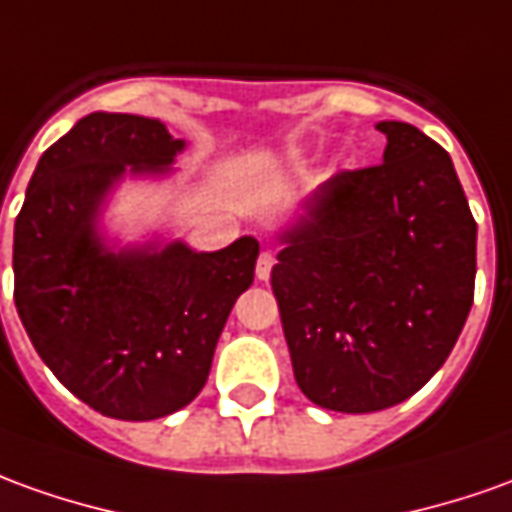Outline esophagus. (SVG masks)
<instances>
[{"label": "esophagus", "mask_w": 512, "mask_h": 512, "mask_svg": "<svg viewBox=\"0 0 512 512\" xmlns=\"http://www.w3.org/2000/svg\"><path fill=\"white\" fill-rule=\"evenodd\" d=\"M273 264H276V256H273L270 250H262V253H259V262H256V278H259V281H267L270 273H273Z\"/></svg>", "instance_id": "1"}]
</instances>
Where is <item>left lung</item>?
<instances>
[{
	"mask_svg": "<svg viewBox=\"0 0 512 512\" xmlns=\"http://www.w3.org/2000/svg\"><path fill=\"white\" fill-rule=\"evenodd\" d=\"M376 128L382 164L323 183L270 276L295 382L334 412L418 393L474 303L477 222L449 153L407 122Z\"/></svg>",
	"mask_w": 512,
	"mask_h": 512,
	"instance_id": "8db88e82",
	"label": "left lung"
}]
</instances>
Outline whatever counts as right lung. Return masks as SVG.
<instances>
[{
    "label": "right lung",
    "mask_w": 512,
    "mask_h": 512,
    "mask_svg": "<svg viewBox=\"0 0 512 512\" xmlns=\"http://www.w3.org/2000/svg\"><path fill=\"white\" fill-rule=\"evenodd\" d=\"M181 147L158 119L88 114L41 155L16 217L13 301L38 357L119 421L164 418L203 390L259 259L253 236L217 253L100 248L91 220L105 189L125 167H167Z\"/></svg>",
    "instance_id": "add662e5"
}]
</instances>
